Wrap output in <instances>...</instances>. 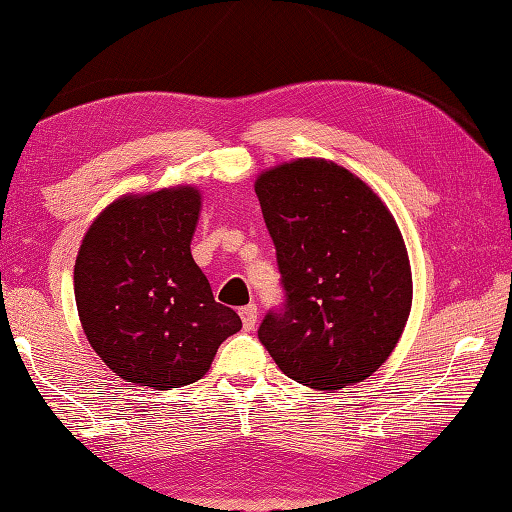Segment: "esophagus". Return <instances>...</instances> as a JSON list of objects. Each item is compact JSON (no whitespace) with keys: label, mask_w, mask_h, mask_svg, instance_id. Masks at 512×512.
I'll return each instance as SVG.
<instances>
[{"label":"esophagus","mask_w":512,"mask_h":512,"mask_svg":"<svg viewBox=\"0 0 512 512\" xmlns=\"http://www.w3.org/2000/svg\"><path fill=\"white\" fill-rule=\"evenodd\" d=\"M240 318H243V327L247 332H252L256 327L258 321V307L256 305H247V307H240Z\"/></svg>","instance_id":"obj_1"}]
</instances>
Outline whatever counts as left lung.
<instances>
[{
	"instance_id": "1",
	"label": "left lung",
	"mask_w": 512,
	"mask_h": 512,
	"mask_svg": "<svg viewBox=\"0 0 512 512\" xmlns=\"http://www.w3.org/2000/svg\"><path fill=\"white\" fill-rule=\"evenodd\" d=\"M254 189L285 287L260 343L307 388L365 381L397 347L412 307L397 220L359 176L325 158L276 165Z\"/></svg>"
}]
</instances>
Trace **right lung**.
Here are the masks:
<instances>
[{
	"mask_svg": "<svg viewBox=\"0 0 512 512\" xmlns=\"http://www.w3.org/2000/svg\"><path fill=\"white\" fill-rule=\"evenodd\" d=\"M202 196L191 185L113 200L77 252L73 285L95 354L133 385L182 388L202 379L240 316L214 301L191 256Z\"/></svg>",
	"mask_w": 512,
	"mask_h": 512,
	"instance_id": "right-lung-1",
	"label": "right lung"
}]
</instances>
